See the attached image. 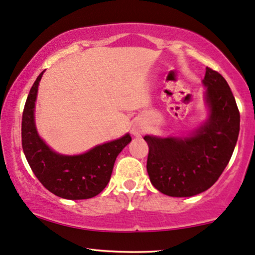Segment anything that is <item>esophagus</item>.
Returning a JSON list of instances; mask_svg holds the SVG:
<instances>
[{
  "label": "esophagus",
  "mask_w": 255,
  "mask_h": 255,
  "mask_svg": "<svg viewBox=\"0 0 255 255\" xmlns=\"http://www.w3.org/2000/svg\"><path fill=\"white\" fill-rule=\"evenodd\" d=\"M144 127L140 123H134L132 127V134L136 137H140V134L144 133Z\"/></svg>",
  "instance_id": "34e87169"
}]
</instances>
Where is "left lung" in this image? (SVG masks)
I'll list each match as a JSON object with an SVG mask.
<instances>
[{"mask_svg":"<svg viewBox=\"0 0 255 255\" xmlns=\"http://www.w3.org/2000/svg\"><path fill=\"white\" fill-rule=\"evenodd\" d=\"M208 119L188 137H144L149 145L146 170L153 187L174 197L209 189L233 155L240 131V113L225 78L206 68L202 80Z\"/></svg>","mask_w":255,"mask_h":255,"instance_id":"obj_1","label":"left lung"}]
</instances>
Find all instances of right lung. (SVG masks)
Here are the masks:
<instances>
[{"label":"right lung","instance_id":"1","mask_svg":"<svg viewBox=\"0 0 255 255\" xmlns=\"http://www.w3.org/2000/svg\"><path fill=\"white\" fill-rule=\"evenodd\" d=\"M40 73L33 84L22 115V149L37 180L56 196L85 200L102 193L109 183L116 158L131 142L128 133L100 144L81 155H60L41 139L36 131L34 111Z\"/></svg>","mask_w":255,"mask_h":255}]
</instances>
